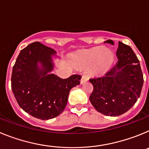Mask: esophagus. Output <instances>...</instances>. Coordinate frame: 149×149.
Instances as JSON below:
<instances>
[{
    "mask_svg": "<svg viewBox=\"0 0 149 149\" xmlns=\"http://www.w3.org/2000/svg\"><path fill=\"white\" fill-rule=\"evenodd\" d=\"M89 80V77H88L87 75L86 74H83L82 77H81V84H84L85 83L86 81H87Z\"/></svg>",
    "mask_w": 149,
    "mask_h": 149,
    "instance_id": "34e87169",
    "label": "esophagus"
}]
</instances>
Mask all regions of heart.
Masks as SVG:
<instances>
[{"instance_id": "b5f03b06", "label": "heart", "mask_w": 149, "mask_h": 149, "mask_svg": "<svg viewBox=\"0 0 149 149\" xmlns=\"http://www.w3.org/2000/svg\"><path fill=\"white\" fill-rule=\"evenodd\" d=\"M104 49V48L102 46H98L86 51L79 56L78 64L81 66H87L93 64L97 60L95 71L97 72H103L113 58L111 51L108 49Z\"/></svg>"}]
</instances>
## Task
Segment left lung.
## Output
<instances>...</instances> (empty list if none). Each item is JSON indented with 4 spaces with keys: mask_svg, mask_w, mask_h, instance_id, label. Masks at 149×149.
Segmentation results:
<instances>
[{
    "mask_svg": "<svg viewBox=\"0 0 149 149\" xmlns=\"http://www.w3.org/2000/svg\"><path fill=\"white\" fill-rule=\"evenodd\" d=\"M114 45L110 39L104 42ZM118 60L104 75L89 79L93 91L89 96L95 110L105 116L125 113L136 103L143 85L139 61L130 46L119 42Z\"/></svg>",
    "mask_w": 149,
    "mask_h": 149,
    "instance_id": "1",
    "label": "left lung"
}]
</instances>
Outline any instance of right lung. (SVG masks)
Masks as SVG:
<instances>
[{
  "label": "right lung",
  "instance_id": "right-lung-1",
  "mask_svg": "<svg viewBox=\"0 0 149 149\" xmlns=\"http://www.w3.org/2000/svg\"><path fill=\"white\" fill-rule=\"evenodd\" d=\"M53 48L35 42L21 51L13 68L12 90L18 105L37 119L47 120L62 113L71 89L80 84L81 75L62 79L53 70ZM38 64H41L39 67Z\"/></svg>",
  "mask_w": 149,
  "mask_h": 149
}]
</instances>
